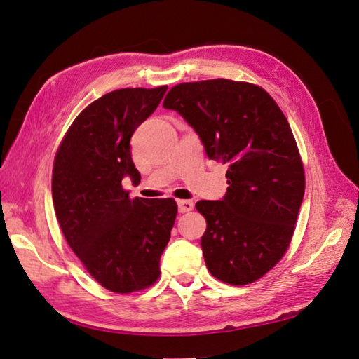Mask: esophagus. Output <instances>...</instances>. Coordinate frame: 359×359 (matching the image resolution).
<instances>
[{"mask_svg": "<svg viewBox=\"0 0 359 359\" xmlns=\"http://www.w3.org/2000/svg\"><path fill=\"white\" fill-rule=\"evenodd\" d=\"M177 208H179V212L185 214L194 209V203H192L191 200H177Z\"/></svg>", "mask_w": 359, "mask_h": 359, "instance_id": "1", "label": "esophagus"}]
</instances>
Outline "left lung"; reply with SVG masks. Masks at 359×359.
<instances>
[{
	"label": "left lung",
	"instance_id": "obj_1",
	"mask_svg": "<svg viewBox=\"0 0 359 359\" xmlns=\"http://www.w3.org/2000/svg\"><path fill=\"white\" fill-rule=\"evenodd\" d=\"M163 107L194 128L209 159L227 163L222 200H200L206 267L247 285L287 252L305 194V172L287 118L262 88L214 79L171 88Z\"/></svg>",
	"mask_w": 359,
	"mask_h": 359
}]
</instances>
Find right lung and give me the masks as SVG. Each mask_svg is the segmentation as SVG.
Returning a JSON list of instances; mask_svg holds the SVG:
<instances>
[{"label":"right lung","instance_id":"add662e5","mask_svg":"<svg viewBox=\"0 0 359 359\" xmlns=\"http://www.w3.org/2000/svg\"><path fill=\"white\" fill-rule=\"evenodd\" d=\"M167 86L126 88L90 103L71 124L54 158L53 203L67 243L109 291L150 287L177 215L172 198H130L123 179L140 182L130 137Z\"/></svg>","mask_w":359,"mask_h":359}]
</instances>
